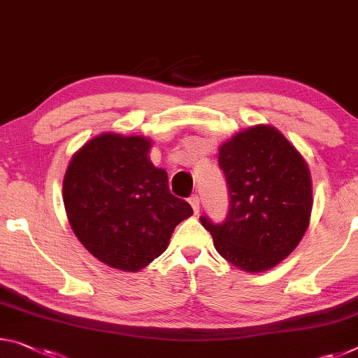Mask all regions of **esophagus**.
<instances>
[{"mask_svg":"<svg viewBox=\"0 0 358 358\" xmlns=\"http://www.w3.org/2000/svg\"><path fill=\"white\" fill-rule=\"evenodd\" d=\"M189 203H191L192 210H194V213H199V210H201V201H199V196H197V194H192V196L189 197Z\"/></svg>","mask_w":358,"mask_h":358,"instance_id":"1","label":"esophagus"}]
</instances>
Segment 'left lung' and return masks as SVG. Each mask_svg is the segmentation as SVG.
I'll return each mask as SVG.
<instances>
[{
  "label": "left lung",
  "mask_w": 358,
  "mask_h": 358,
  "mask_svg": "<svg viewBox=\"0 0 358 358\" xmlns=\"http://www.w3.org/2000/svg\"><path fill=\"white\" fill-rule=\"evenodd\" d=\"M229 189L223 223L202 215L217 252L236 268H274L301 242L312 212V181L304 157L279 130L255 126L220 146Z\"/></svg>",
  "instance_id": "obj_1"
}]
</instances>
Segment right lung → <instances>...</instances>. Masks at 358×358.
Here are the masks:
<instances>
[{
    "instance_id": "obj_1",
    "label": "right lung",
    "mask_w": 358,
    "mask_h": 358,
    "mask_svg": "<svg viewBox=\"0 0 358 358\" xmlns=\"http://www.w3.org/2000/svg\"><path fill=\"white\" fill-rule=\"evenodd\" d=\"M151 141L101 134L75 152L64 178V203L75 236L101 263L135 272L166 252L175 226L192 208L169 189L150 161Z\"/></svg>"
}]
</instances>
